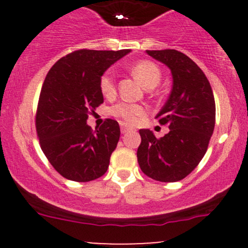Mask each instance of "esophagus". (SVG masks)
<instances>
[{
	"label": "esophagus",
	"instance_id": "1",
	"mask_svg": "<svg viewBox=\"0 0 248 248\" xmlns=\"http://www.w3.org/2000/svg\"><path fill=\"white\" fill-rule=\"evenodd\" d=\"M120 127H121V133L122 134H124V133L128 132V130L130 129L129 126H127V124H124V122H122V124H120Z\"/></svg>",
	"mask_w": 248,
	"mask_h": 248
}]
</instances>
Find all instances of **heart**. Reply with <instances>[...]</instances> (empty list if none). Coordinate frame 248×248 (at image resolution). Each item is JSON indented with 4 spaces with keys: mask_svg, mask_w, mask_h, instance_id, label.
<instances>
[{
    "mask_svg": "<svg viewBox=\"0 0 248 248\" xmlns=\"http://www.w3.org/2000/svg\"><path fill=\"white\" fill-rule=\"evenodd\" d=\"M130 72L147 90L156 87L161 80L160 69L157 67V65L149 61L135 62L130 67ZM99 86H100L101 93L106 98H110L115 94V77L113 71H106L101 76ZM143 107L140 105L128 104V102H119L110 108V114L127 122H134L139 116L143 114Z\"/></svg>",
    "mask_w": 248,
    "mask_h": 248,
    "instance_id": "heart-1",
    "label": "heart"
}]
</instances>
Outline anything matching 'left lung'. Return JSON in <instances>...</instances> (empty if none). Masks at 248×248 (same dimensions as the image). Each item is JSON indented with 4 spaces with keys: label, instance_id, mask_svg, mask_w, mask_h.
Returning <instances> with one entry per match:
<instances>
[{
    "label": "left lung",
    "instance_id": "8db88e82",
    "mask_svg": "<svg viewBox=\"0 0 248 248\" xmlns=\"http://www.w3.org/2000/svg\"><path fill=\"white\" fill-rule=\"evenodd\" d=\"M171 71L172 88L156 115L169 133L157 139L152 130L140 129L138 162L148 177L177 182L186 177L205 155L216 122L211 85L195 62L177 50H147Z\"/></svg>",
    "mask_w": 248,
    "mask_h": 248
}]
</instances>
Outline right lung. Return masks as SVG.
<instances>
[{
  "mask_svg": "<svg viewBox=\"0 0 248 248\" xmlns=\"http://www.w3.org/2000/svg\"><path fill=\"white\" fill-rule=\"evenodd\" d=\"M130 50H78L51 67L43 82L36 114L41 148L62 177L90 182L107 171L120 127L106 119L95 132L88 115L104 102L101 76Z\"/></svg>",
  "mask_w": 248,
  "mask_h": 248,
  "instance_id": "right-lung-1",
  "label": "right lung"
}]
</instances>
